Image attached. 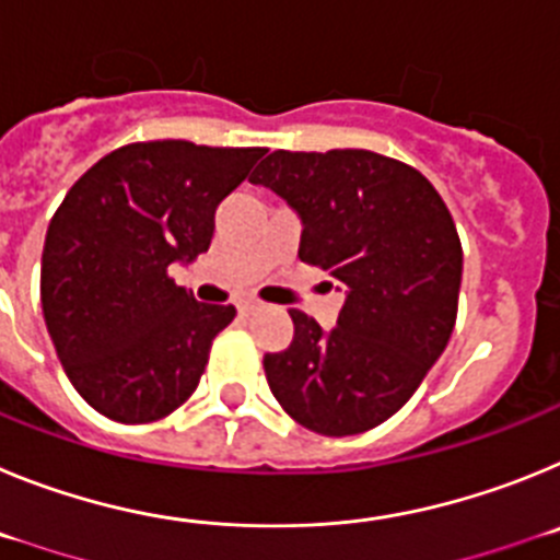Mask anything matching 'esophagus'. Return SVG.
Masks as SVG:
<instances>
[{
  "label": "esophagus",
  "mask_w": 560,
  "mask_h": 560,
  "mask_svg": "<svg viewBox=\"0 0 560 560\" xmlns=\"http://www.w3.org/2000/svg\"><path fill=\"white\" fill-rule=\"evenodd\" d=\"M237 311H241L244 316H249V314H255V311H257V303H255V300H241V303H237Z\"/></svg>",
  "instance_id": "esophagus-1"
}]
</instances>
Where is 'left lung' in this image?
<instances>
[{
    "mask_svg": "<svg viewBox=\"0 0 560 560\" xmlns=\"http://www.w3.org/2000/svg\"><path fill=\"white\" fill-rule=\"evenodd\" d=\"M249 182L300 215V260L345 289L330 330L291 311V345L264 355L271 393L311 432H368L412 398L454 330L463 246L452 212L423 173L364 148L275 151Z\"/></svg>",
    "mask_w": 560,
    "mask_h": 560,
    "instance_id": "obj_1",
    "label": "left lung"
}]
</instances>
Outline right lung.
I'll return each mask as SVG.
<instances>
[{
    "label": "right lung",
    "mask_w": 560,
    "mask_h": 560,
    "mask_svg": "<svg viewBox=\"0 0 560 560\" xmlns=\"http://www.w3.org/2000/svg\"><path fill=\"white\" fill-rule=\"evenodd\" d=\"M266 148L187 140L122 145L89 167L49 221L42 308L67 378L89 407L151 423L199 387L232 305L167 277L210 249L215 210Z\"/></svg>",
    "instance_id": "right-lung-1"
}]
</instances>
